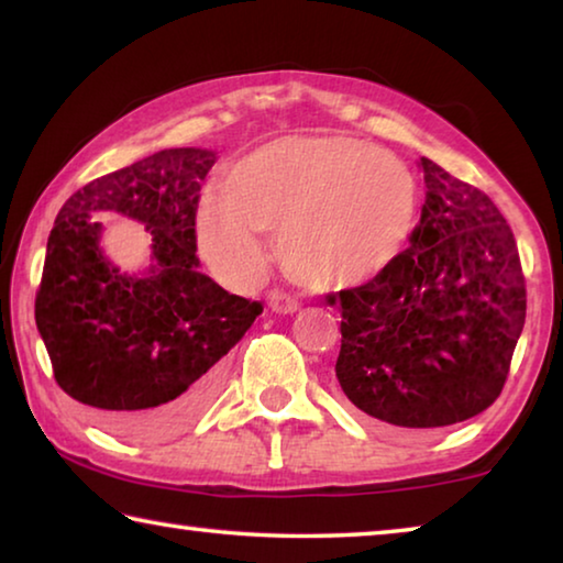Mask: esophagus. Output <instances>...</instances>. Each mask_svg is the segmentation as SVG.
I'll list each match as a JSON object with an SVG mask.
<instances>
[{
  "label": "esophagus",
  "mask_w": 563,
  "mask_h": 563,
  "mask_svg": "<svg viewBox=\"0 0 563 563\" xmlns=\"http://www.w3.org/2000/svg\"><path fill=\"white\" fill-rule=\"evenodd\" d=\"M268 305H271L273 312H285V316L300 308V302L295 300L292 295L283 292V290H271V292H268Z\"/></svg>",
  "instance_id": "1"
}]
</instances>
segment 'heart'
Wrapping results in <instances>:
<instances>
[{"instance_id": "1", "label": "heart", "mask_w": 563, "mask_h": 563, "mask_svg": "<svg viewBox=\"0 0 563 563\" xmlns=\"http://www.w3.org/2000/svg\"><path fill=\"white\" fill-rule=\"evenodd\" d=\"M415 213L417 184L402 158L350 136H288L206 188L196 233L208 265L233 283L261 278L268 265L261 233L280 231L292 278L347 288L397 261Z\"/></svg>"}]
</instances>
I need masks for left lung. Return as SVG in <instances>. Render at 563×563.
I'll use <instances>...</instances> for the list:
<instances>
[{"mask_svg":"<svg viewBox=\"0 0 563 563\" xmlns=\"http://www.w3.org/2000/svg\"><path fill=\"white\" fill-rule=\"evenodd\" d=\"M427 198L409 247L377 278L328 295L342 312L335 375L362 412L430 430L494 405L527 320L509 223L484 190L419 158Z\"/></svg>","mask_w":563,"mask_h":563,"instance_id":"1","label":"left lung"}]
</instances>
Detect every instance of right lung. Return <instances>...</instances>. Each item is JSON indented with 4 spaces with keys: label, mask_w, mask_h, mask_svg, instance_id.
I'll use <instances>...</instances> for the list:
<instances>
[{
    "label": "right lung",
    "mask_w": 563,
    "mask_h": 563,
    "mask_svg": "<svg viewBox=\"0 0 563 563\" xmlns=\"http://www.w3.org/2000/svg\"><path fill=\"white\" fill-rule=\"evenodd\" d=\"M213 164V151L166 148L91 180L62 206L46 243L34 318L54 379L123 440L161 442L194 422L221 383V360L263 312L198 273L196 213ZM101 210L147 225L155 265L144 279L100 255Z\"/></svg>",
    "instance_id": "add662e5"
}]
</instances>
